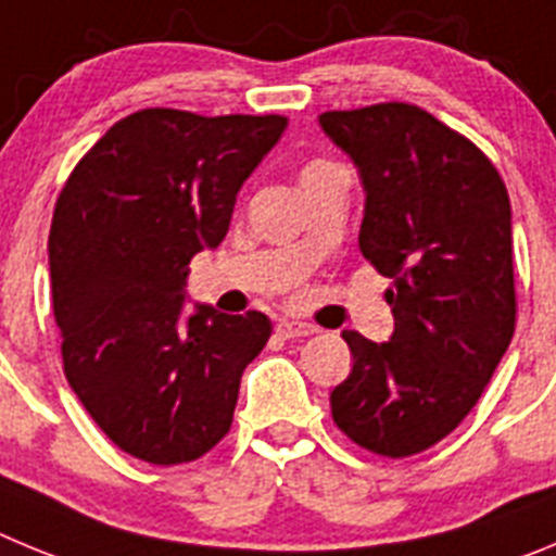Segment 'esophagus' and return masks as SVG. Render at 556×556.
Instances as JSON below:
<instances>
[{
	"mask_svg": "<svg viewBox=\"0 0 556 556\" xmlns=\"http://www.w3.org/2000/svg\"><path fill=\"white\" fill-rule=\"evenodd\" d=\"M277 334L279 338L290 340V338H309L315 334V327L307 321H279L277 324Z\"/></svg>",
	"mask_w": 556,
	"mask_h": 556,
	"instance_id": "obj_1",
	"label": "esophagus"
}]
</instances>
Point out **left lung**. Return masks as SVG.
Listing matches in <instances>:
<instances>
[{
	"label": "left lung",
	"instance_id": "left-lung-1",
	"mask_svg": "<svg viewBox=\"0 0 556 556\" xmlns=\"http://www.w3.org/2000/svg\"><path fill=\"white\" fill-rule=\"evenodd\" d=\"M359 168V252L388 277L396 329H346L352 374L332 418L359 448L402 459L459 427L515 332L513 222L504 179L465 135L407 102L321 113Z\"/></svg>",
	"mask_w": 556,
	"mask_h": 556
}]
</instances>
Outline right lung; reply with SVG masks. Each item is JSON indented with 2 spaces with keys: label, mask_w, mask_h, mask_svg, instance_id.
Returning <instances> with one entry per match:
<instances>
[{
  "label": "right lung",
  "mask_w": 556,
  "mask_h": 556,
  "mask_svg": "<svg viewBox=\"0 0 556 556\" xmlns=\"http://www.w3.org/2000/svg\"><path fill=\"white\" fill-rule=\"evenodd\" d=\"M285 116L147 108L68 174L49 229L52 309L68 384L122 452L199 459L232 427L243 368L271 338L257 309L182 315L197 252L216 249L235 197Z\"/></svg>",
  "instance_id": "add662e5"
}]
</instances>
